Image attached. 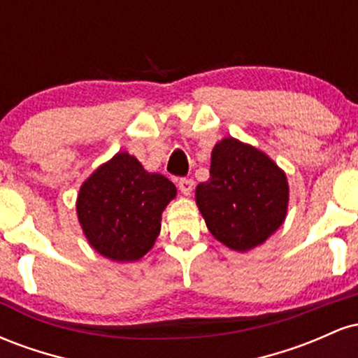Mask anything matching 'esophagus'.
<instances>
[{"mask_svg": "<svg viewBox=\"0 0 358 358\" xmlns=\"http://www.w3.org/2000/svg\"><path fill=\"white\" fill-rule=\"evenodd\" d=\"M178 188L183 195H190L193 190V180L192 178H180Z\"/></svg>", "mask_w": 358, "mask_h": 358, "instance_id": "34e87169", "label": "esophagus"}]
</instances>
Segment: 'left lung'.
I'll use <instances>...</instances> for the list:
<instances>
[{
  "label": "left lung",
  "mask_w": 358,
  "mask_h": 358,
  "mask_svg": "<svg viewBox=\"0 0 358 358\" xmlns=\"http://www.w3.org/2000/svg\"><path fill=\"white\" fill-rule=\"evenodd\" d=\"M195 199L212 236L245 252L281 227L289 187L285 171L268 155L224 138L213 146L210 178L199 183Z\"/></svg>",
  "instance_id": "8db88e82"
}]
</instances>
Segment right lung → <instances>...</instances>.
I'll list each match as a JSON object with an SVG mask.
<instances>
[{"label": "right lung", "instance_id": "obj_1", "mask_svg": "<svg viewBox=\"0 0 358 358\" xmlns=\"http://www.w3.org/2000/svg\"><path fill=\"white\" fill-rule=\"evenodd\" d=\"M175 196V185L166 176L148 173L134 156L122 151L82 183L77 217L101 256L133 262L153 248L162 213Z\"/></svg>", "mask_w": 358, "mask_h": 358}]
</instances>
